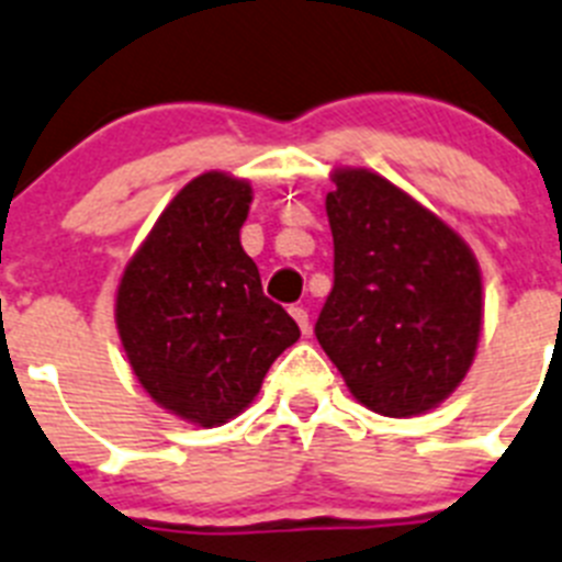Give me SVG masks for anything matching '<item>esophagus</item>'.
I'll return each mask as SVG.
<instances>
[{
	"label": "esophagus",
	"mask_w": 562,
	"mask_h": 562,
	"mask_svg": "<svg viewBox=\"0 0 562 562\" xmlns=\"http://www.w3.org/2000/svg\"><path fill=\"white\" fill-rule=\"evenodd\" d=\"M291 316H294V322H296V325H300L302 336H308V330H311V319H308V311L302 308V305H294V308H291Z\"/></svg>",
	"instance_id": "34e87169"
}]
</instances>
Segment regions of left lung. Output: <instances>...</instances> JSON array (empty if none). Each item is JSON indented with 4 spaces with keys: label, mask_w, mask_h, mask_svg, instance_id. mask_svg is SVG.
Listing matches in <instances>:
<instances>
[{
    "label": "left lung",
    "mask_w": 562,
    "mask_h": 562,
    "mask_svg": "<svg viewBox=\"0 0 562 562\" xmlns=\"http://www.w3.org/2000/svg\"><path fill=\"white\" fill-rule=\"evenodd\" d=\"M334 291L316 339L350 396L413 418L456 393L484 330V282L470 243L393 180L330 169Z\"/></svg>",
    "instance_id": "8db88e82"
}]
</instances>
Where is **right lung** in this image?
Masks as SVG:
<instances>
[{
  "instance_id": "right-lung-1",
  "label": "right lung",
  "mask_w": 562,
  "mask_h": 562,
  "mask_svg": "<svg viewBox=\"0 0 562 562\" xmlns=\"http://www.w3.org/2000/svg\"><path fill=\"white\" fill-rule=\"evenodd\" d=\"M251 183L198 175L160 212L115 291V328L144 393L198 427H223L257 398L268 368L300 339L262 294L243 251Z\"/></svg>"
}]
</instances>
